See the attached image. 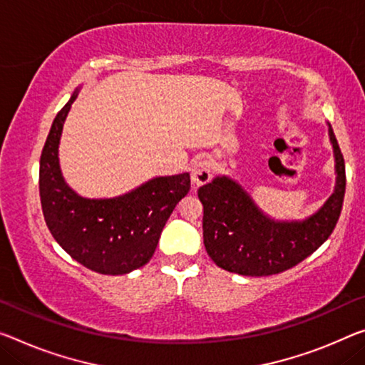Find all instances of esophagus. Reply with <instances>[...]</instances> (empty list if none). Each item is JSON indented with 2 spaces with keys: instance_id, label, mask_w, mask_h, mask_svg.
<instances>
[{
  "instance_id": "34e87169",
  "label": "esophagus",
  "mask_w": 365,
  "mask_h": 365,
  "mask_svg": "<svg viewBox=\"0 0 365 365\" xmlns=\"http://www.w3.org/2000/svg\"><path fill=\"white\" fill-rule=\"evenodd\" d=\"M212 179V165L207 160H197L190 170V181L195 187L204 186Z\"/></svg>"
}]
</instances>
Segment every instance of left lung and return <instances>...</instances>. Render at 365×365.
Masks as SVG:
<instances>
[{
	"instance_id": "obj_1",
	"label": "left lung",
	"mask_w": 365,
	"mask_h": 365,
	"mask_svg": "<svg viewBox=\"0 0 365 365\" xmlns=\"http://www.w3.org/2000/svg\"><path fill=\"white\" fill-rule=\"evenodd\" d=\"M328 127L338 175L334 192L305 220H272L227 176L199 187L204 245L218 267L241 276H272L297 266L328 240L341 215L346 190L344 158L331 125Z\"/></svg>"
}]
</instances>
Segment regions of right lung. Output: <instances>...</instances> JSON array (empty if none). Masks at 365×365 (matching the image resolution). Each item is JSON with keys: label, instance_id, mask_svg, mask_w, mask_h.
Instances as JSON below:
<instances>
[{"label": "right lung", "instance_id": "1", "mask_svg": "<svg viewBox=\"0 0 365 365\" xmlns=\"http://www.w3.org/2000/svg\"><path fill=\"white\" fill-rule=\"evenodd\" d=\"M73 93L53 119L43 145L38 190L46 223L73 259L94 272L122 276L147 264L178 202L189 192V173L161 176L112 199H86L65 182L58 163L61 130Z\"/></svg>", "mask_w": 365, "mask_h": 365}]
</instances>
